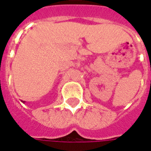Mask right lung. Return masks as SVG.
Listing matches in <instances>:
<instances>
[{
  "label": "right lung",
  "instance_id": "add662e5",
  "mask_svg": "<svg viewBox=\"0 0 151 151\" xmlns=\"http://www.w3.org/2000/svg\"><path fill=\"white\" fill-rule=\"evenodd\" d=\"M22 101V102H23V103H24V102H25V101Z\"/></svg>",
  "mask_w": 151,
  "mask_h": 151
}]
</instances>
